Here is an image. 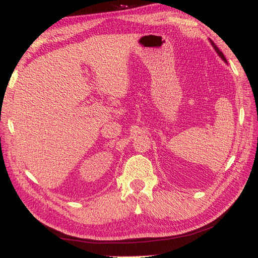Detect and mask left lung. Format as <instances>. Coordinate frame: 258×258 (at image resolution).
Returning <instances> with one entry per match:
<instances>
[{
  "label": "left lung",
  "mask_w": 258,
  "mask_h": 258,
  "mask_svg": "<svg viewBox=\"0 0 258 258\" xmlns=\"http://www.w3.org/2000/svg\"><path fill=\"white\" fill-rule=\"evenodd\" d=\"M210 42H211V44H212V47H214V49H215V50H216V52H217V54L220 56V58H222L223 60H224V62H227V60H226V58H225V56H224V54H223V52L222 51H220L219 50V49H218V47L217 46H216V44L214 43V41H211L210 40Z\"/></svg>",
  "instance_id": "left-lung-1"
}]
</instances>
